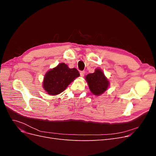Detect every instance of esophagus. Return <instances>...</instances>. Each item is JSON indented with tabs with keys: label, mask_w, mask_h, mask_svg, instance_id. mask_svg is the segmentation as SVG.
Returning a JSON list of instances; mask_svg holds the SVG:
<instances>
[{
	"label": "esophagus",
	"mask_w": 156,
	"mask_h": 156,
	"mask_svg": "<svg viewBox=\"0 0 156 156\" xmlns=\"http://www.w3.org/2000/svg\"><path fill=\"white\" fill-rule=\"evenodd\" d=\"M84 73H85V72H84V71H81V72H80V75H81V77H84Z\"/></svg>",
	"instance_id": "1"
}]
</instances>
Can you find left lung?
<instances>
[{
  "label": "left lung",
  "mask_w": 156,
  "mask_h": 156,
  "mask_svg": "<svg viewBox=\"0 0 156 156\" xmlns=\"http://www.w3.org/2000/svg\"><path fill=\"white\" fill-rule=\"evenodd\" d=\"M90 90L96 96H100L105 92L109 86L107 78L101 69H96L93 73H89L85 77Z\"/></svg>",
  "instance_id": "1"
}]
</instances>
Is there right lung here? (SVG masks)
I'll list each match as a JSON object with an SVG mask.
<instances>
[{
    "label": "right lung",
    "instance_id": "right-lung-1",
    "mask_svg": "<svg viewBox=\"0 0 156 156\" xmlns=\"http://www.w3.org/2000/svg\"><path fill=\"white\" fill-rule=\"evenodd\" d=\"M79 75L76 68L71 69L66 64L60 63L45 73L43 87L49 95H57L62 92Z\"/></svg>",
    "mask_w": 156,
    "mask_h": 156
}]
</instances>
